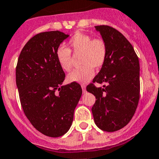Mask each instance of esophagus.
Here are the masks:
<instances>
[{"label": "esophagus", "instance_id": "34e87169", "mask_svg": "<svg viewBox=\"0 0 159 159\" xmlns=\"http://www.w3.org/2000/svg\"><path fill=\"white\" fill-rule=\"evenodd\" d=\"M81 87H82L83 93H87V90H86V86L84 85V84H82V85H81Z\"/></svg>", "mask_w": 159, "mask_h": 159}]
</instances>
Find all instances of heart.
<instances>
[{
    "label": "heart",
    "instance_id": "1",
    "mask_svg": "<svg viewBox=\"0 0 159 159\" xmlns=\"http://www.w3.org/2000/svg\"><path fill=\"white\" fill-rule=\"evenodd\" d=\"M69 48L60 46L55 53L56 59L60 67L65 71L72 69L71 51L81 53L80 68L74 69L67 76L70 83L85 84L94 75V69H100L105 63L107 57V46L101 38H93L85 33H77L68 42Z\"/></svg>",
    "mask_w": 159,
    "mask_h": 159
}]
</instances>
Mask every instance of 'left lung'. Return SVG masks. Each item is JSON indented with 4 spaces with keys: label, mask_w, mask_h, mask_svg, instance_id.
<instances>
[{
    "label": "left lung",
    "mask_w": 159,
    "mask_h": 159,
    "mask_svg": "<svg viewBox=\"0 0 159 159\" xmlns=\"http://www.w3.org/2000/svg\"><path fill=\"white\" fill-rule=\"evenodd\" d=\"M107 46L105 63L93 83L107 84L87 90L96 101L92 107L98 128L114 132L126 126L134 116L140 98V64L134 48L120 32L108 25H97Z\"/></svg>",
    "instance_id": "1"
}]
</instances>
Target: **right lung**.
<instances>
[{
  "label": "right lung",
  "mask_w": 159,
  "mask_h": 159,
  "mask_svg": "<svg viewBox=\"0 0 159 159\" xmlns=\"http://www.w3.org/2000/svg\"><path fill=\"white\" fill-rule=\"evenodd\" d=\"M69 37L58 30L37 34L22 48L16 66L24 113L48 137H61L69 131L82 95L77 83L62 85L66 75L56 59V50Z\"/></svg>",
  "instance_id": "1"
}]
</instances>
